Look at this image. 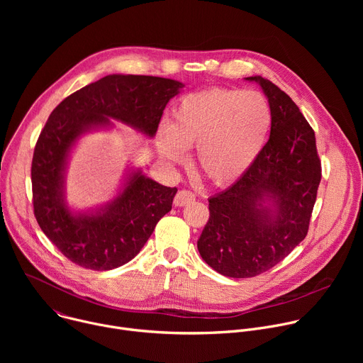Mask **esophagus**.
Returning a JSON list of instances; mask_svg holds the SVG:
<instances>
[{
	"instance_id": "34e87169",
	"label": "esophagus",
	"mask_w": 363,
	"mask_h": 363,
	"mask_svg": "<svg viewBox=\"0 0 363 363\" xmlns=\"http://www.w3.org/2000/svg\"><path fill=\"white\" fill-rule=\"evenodd\" d=\"M195 201V195L188 191V189H181L178 191V194L175 195V199H174V203L175 206H184V205H189L191 202Z\"/></svg>"
}]
</instances>
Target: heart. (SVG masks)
Listing matches in <instances>:
<instances>
[{
	"mask_svg": "<svg viewBox=\"0 0 363 363\" xmlns=\"http://www.w3.org/2000/svg\"><path fill=\"white\" fill-rule=\"evenodd\" d=\"M273 128L269 100L258 91L208 89L185 94L172 121L158 132L157 149L168 165L185 164L196 146L201 172L218 185L241 179L260 158Z\"/></svg>",
	"mask_w": 363,
	"mask_h": 363,
	"instance_id": "1",
	"label": "heart"
}]
</instances>
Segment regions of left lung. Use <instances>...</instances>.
<instances>
[{"label": "left lung", "mask_w": 363, "mask_h": 363, "mask_svg": "<svg viewBox=\"0 0 363 363\" xmlns=\"http://www.w3.org/2000/svg\"><path fill=\"white\" fill-rule=\"evenodd\" d=\"M245 80L270 103V138L252 168L208 199L196 244L206 264L233 279L270 270L304 240L322 178L315 132L296 103L262 76Z\"/></svg>", "instance_id": "8db88e82"}]
</instances>
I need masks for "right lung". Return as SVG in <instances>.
<instances>
[{"label": "right lung", "instance_id": "obj_1", "mask_svg": "<svg viewBox=\"0 0 363 363\" xmlns=\"http://www.w3.org/2000/svg\"><path fill=\"white\" fill-rule=\"evenodd\" d=\"M184 86L165 77L109 74L74 91L51 112L33 155L34 216L48 240L73 263L101 272L130 262L171 211L177 194V188L129 165L112 199L74 208L67 202L66 175L79 139L113 129V120L153 138L168 101Z\"/></svg>", "mask_w": 363, "mask_h": 363}]
</instances>
